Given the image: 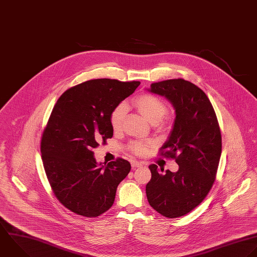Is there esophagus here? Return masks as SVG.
<instances>
[{"instance_id":"obj_1","label":"esophagus","mask_w":257,"mask_h":257,"mask_svg":"<svg viewBox=\"0 0 257 257\" xmlns=\"http://www.w3.org/2000/svg\"><path fill=\"white\" fill-rule=\"evenodd\" d=\"M143 164L141 163V162H138V161H132L131 162V166H132V168H138V167H141Z\"/></svg>"}]
</instances>
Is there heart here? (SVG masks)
Segmentation results:
<instances>
[{
	"label": "heart",
	"mask_w": 257,
	"mask_h": 257,
	"mask_svg": "<svg viewBox=\"0 0 257 257\" xmlns=\"http://www.w3.org/2000/svg\"><path fill=\"white\" fill-rule=\"evenodd\" d=\"M134 105L138 111L151 123H159L167 114L166 104L158 97L151 94H142L134 100ZM127 113V106L124 103L119 104L111 113L110 123L114 131L121 130ZM130 149L138 154L143 155L147 152L148 144L140 141H135L130 144Z\"/></svg>",
	"instance_id": "1"
}]
</instances>
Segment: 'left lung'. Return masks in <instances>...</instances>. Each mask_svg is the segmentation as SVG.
I'll use <instances>...</instances> for the list:
<instances>
[{"label":"left lung","mask_w":257,"mask_h":257,"mask_svg":"<svg viewBox=\"0 0 257 257\" xmlns=\"http://www.w3.org/2000/svg\"><path fill=\"white\" fill-rule=\"evenodd\" d=\"M148 91L165 97L175 110L172 130L161 150L175 159L179 169L161 173L157 165H150L146 195L158 213L176 218L193 210L211 189L221 155V133L208 97L191 82L166 80L151 84Z\"/></svg>","instance_id":"left-lung-1"}]
</instances>
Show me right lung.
<instances>
[{"label": "right lung", "mask_w": 257, "mask_h": 257, "mask_svg": "<svg viewBox=\"0 0 257 257\" xmlns=\"http://www.w3.org/2000/svg\"><path fill=\"white\" fill-rule=\"evenodd\" d=\"M140 85L95 79L64 92L53 108L41 141L42 160L59 201L72 212L97 217L114 203L131 165L118 158L98 163L93 148L112 138V111Z\"/></svg>", "instance_id": "right-lung-1"}]
</instances>
